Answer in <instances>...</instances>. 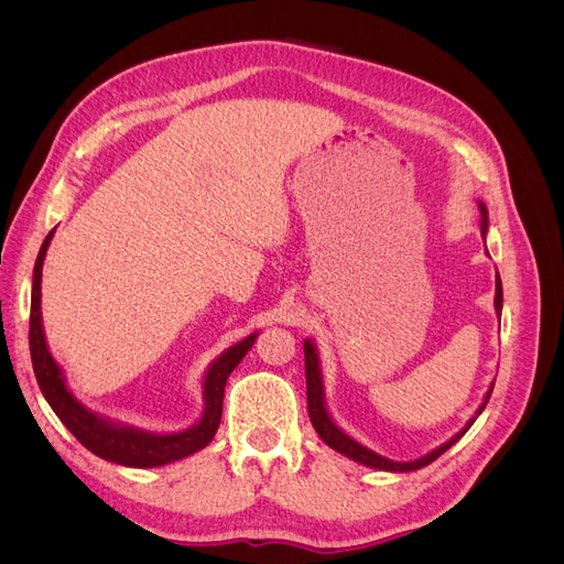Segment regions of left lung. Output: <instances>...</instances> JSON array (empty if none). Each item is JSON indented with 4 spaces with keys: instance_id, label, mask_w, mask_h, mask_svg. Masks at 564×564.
Wrapping results in <instances>:
<instances>
[{
    "instance_id": "left-lung-1",
    "label": "left lung",
    "mask_w": 564,
    "mask_h": 564,
    "mask_svg": "<svg viewBox=\"0 0 564 564\" xmlns=\"http://www.w3.org/2000/svg\"><path fill=\"white\" fill-rule=\"evenodd\" d=\"M480 214H482V226H480V228H482V235H485V232H487V226H489L485 204H480ZM494 305H497V313L501 315L503 289H501V278H499V275H497V296H494ZM303 352H305V390H308V416H311V421H313V425H315L317 435H319L324 442H327V445H329L332 449H336V452H340V454H346V456L352 458V460H360V464H365V466H369V468L406 473V470H416V468L429 466V464H433V460H435L437 456L445 454V452L454 445V442H458L460 437H464V433L475 423V419H470V421L466 423L464 431L456 433L449 442H445V445H442V447L433 449L431 454H425L423 458L409 460V464H395V460H388V458H383V456H379V454H373L371 449L362 447L360 442H355V440L348 437L344 431L336 429V423L329 419L327 409H324L319 362H317V352H315V346L311 344V340H305V344H303ZM491 388H494V386H491ZM491 388H489V392H487L485 402L480 404V409H477V414H482V409H485V404H487V400H489V395H491Z\"/></svg>"
}]
</instances>
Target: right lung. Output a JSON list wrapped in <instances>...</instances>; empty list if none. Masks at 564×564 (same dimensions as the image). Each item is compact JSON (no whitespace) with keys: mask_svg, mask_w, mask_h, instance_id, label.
I'll list each match as a JSON object with an SVG mask.
<instances>
[{"mask_svg":"<svg viewBox=\"0 0 564 564\" xmlns=\"http://www.w3.org/2000/svg\"><path fill=\"white\" fill-rule=\"evenodd\" d=\"M51 237H54V230L46 235V240L35 261V275H32L30 357H32V369H35L42 395L46 398L51 409H54L61 423L96 456L112 460V464H119V466H131V468L164 466V464H172V460L191 456L202 447H207L218 431L220 414H224L226 381L230 377V371L242 362V357L253 346L256 334L247 336L237 346L228 348L207 371V377H204V402H207V406H204V416L199 419L197 425H193V429L174 433V435H152L135 429H124V425H112L104 419H98L96 414L87 412V409H84L70 392H67L63 373L54 362V357H51L44 340L42 313H40L42 263H44Z\"/></svg>","mask_w":564,"mask_h":564,"instance_id":"obj_1","label":"right lung"}]
</instances>
